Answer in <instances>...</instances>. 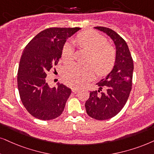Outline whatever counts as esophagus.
<instances>
[{"label":"esophagus","mask_w":154,"mask_h":154,"mask_svg":"<svg viewBox=\"0 0 154 154\" xmlns=\"http://www.w3.org/2000/svg\"><path fill=\"white\" fill-rule=\"evenodd\" d=\"M72 92H77V91H79V89L77 87H72Z\"/></svg>","instance_id":"34e87169"}]
</instances>
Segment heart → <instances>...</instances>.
Instances as JSON below:
<instances>
[{"mask_svg":"<svg viewBox=\"0 0 154 154\" xmlns=\"http://www.w3.org/2000/svg\"><path fill=\"white\" fill-rule=\"evenodd\" d=\"M75 42L81 49L89 52L86 65L70 64L63 68L62 75L66 82L72 87H79L93 78L97 71L104 75L110 72L116 61V50L107 45L106 39L94 31H86L77 35ZM64 62L69 63L74 58V50L70 43L65 44L62 50Z\"/></svg>","mask_w":154,"mask_h":154,"instance_id":"1","label":"heart"}]
</instances>
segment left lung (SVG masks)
<instances>
[{"mask_svg":"<svg viewBox=\"0 0 154 154\" xmlns=\"http://www.w3.org/2000/svg\"><path fill=\"white\" fill-rule=\"evenodd\" d=\"M108 35L116 45V61L112 71L97 84L98 91H90L85 103L87 114L97 120L115 116L127 102L131 90L134 63L125 40L106 27H94Z\"/></svg>","mask_w":154,"mask_h":154,"instance_id":"obj_1","label":"left lung"}]
</instances>
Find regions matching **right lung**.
I'll return each mask as SVG.
<instances>
[{"mask_svg":"<svg viewBox=\"0 0 154 154\" xmlns=\"http://www.w3.org/2000/svg\"><path fill=\"white\" fill-rule=\"evenodd\" d=\"M80 28H50L35 36L23 50L17 71V87L27 111L38 119L61 115L72 91L63 84L50 87L47 72L57 65L66 40Z\"/></svg>","mask_w":154,"mask_h":154,"instance_id":"right-lung-1","label":"right lung"}]
</instances>
